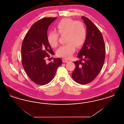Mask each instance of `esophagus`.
<instances>
[{
  "mask_svg": "<svg viewBox=\"0 0 124 124\" xmlns=\"http://www.w3.org/2000/svg\"><path fill=\"white\" fill-rule=\"evenodd\" d=\"M62 61L64 63H66V62H68V60L67 59H62Z\"/></svg>",
  "mask_w": 124,
  "mask_h": 124,
  "instance_id": "1",
  "label": "esophagus"
}]
</instances>
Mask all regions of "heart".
<instances>
[{
    "instance_id": "b5f03b06",
    "label": "heart",
    "mask_w": 124,
    "mask_h": 124,
    "mask_svg": "<svg viewBox=\"0 0 124 124\" xmlns=\"http://www.w3.org/2000/svg\"><path fill=\"white\" fill-rule=\"evenodd\" d=\"M56 29L61 36L66 35L64 46H61L57 51V55L65 59L70 58L77 48L81 47L86 38V30L84 24L81 21H75L71 18H64L57 24ZM59 34L55 31H49L47 41L53 47L58 44Z\"/></svg>"
}]
</instances>
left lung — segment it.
Masks as SVG:
<instances>
[{
  "instance_id": "obj_1",
  "label": "left lung",
  "mask_w": 124,
  "mask_h": 124,
  "mask_svg": "<svg viewBox=\"0 0 124 124\" xmlns=\"http://www.w3.org/2000/svg\"><path fill=\"white\" fill-rule=\"evenodd\" d=\"M86 26V38L78 57L73 62L75 68L72 78L76 82L85 85L91 82L98 75L105 59V46L100 31L88 18L82 16Z\"/></svg>"
}]
</instances>
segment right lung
<instances>
[{"label": "right lung", "instance_id": "add662e5", "mask_svg": "<svg viewBox=\"0 0 124 124\" xmlns=\"http://www.w3.org/2000/svg\"><path fill=\"white\" fill-rule=\"evenodd\" d=\"M57 18H45L30 28L24 38L21 46L22 63L30 78L36 84L45 85L50 82L62 63V59L54 58L46 64L45 58L55 53L47 41L49 26Z\"/></svg>", "mask_w": 124, "mask_h": 124}]
</instances>
